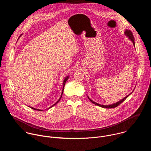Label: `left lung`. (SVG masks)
Masks as SVG:
<instances>
[{
  "instance_id": "left-lung-1",
  "label": "left lung",
  "mask_w": 151,
  "mask_h": 151,
  "mask_svg": "<svg viewBox=\"0 0 151 151\" xmlns=\"http://www.w3.org/2000/svg\"><path fill=\"white\" fill-rule=\"evenodd\" d=\"M124 34H125V35H127V37H129V40L132 42V43L134 44V46H135L134 38V36H133L132 32L130 30H127V29H126V31H125V32H124ZM128 96H129V95H128ZM128 96H126V97H125L124 98H123V99H122V100H121V101H120L119 102H117V103H116V104H114L110 105H100V104H97V103H96V102H93V101H92L89 98H89V101H90L91 102H92L93 104H95V105H97V106H99L102 107V108L110 109V108H116V107L118 106L119 105H120L123 102H124V101L126 100V99L128 97Z\"/></svg>"
}]
</instances>
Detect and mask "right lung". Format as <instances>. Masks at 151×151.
Returning <instances> with one entry per match:
<instances>
[{
    "instance_id": "obj_1",
    "label": "right lung",
    "mask_w": 151,
    "mask_h": 151,
    "mask_svg": "<svg viewBox=\"0 0 151 151\" xmlns=\"http://www.w3.org/2000/svg\"><path fill=\"white\" fill-rule=\"evenodd\" d=\"M21 35H20V36H21ZM68 77H67L65 78V80H64V81H63V91H62V95H61V97H62V94H63V89H64V87H65V82H66V81L67 80V79H68ZM61 97H60V99H59V100H58V101L56 102V103H55L54 105H53L52 106H50V108H49L48 109H49V108L53 107V106H55V105L56 104H58V102H59V101H60V99H61ZM29 108H31V109H34V110H40V111H42V110H40V109H35V108H32V107H29Z\"/></svg>"
}]
</instances>
